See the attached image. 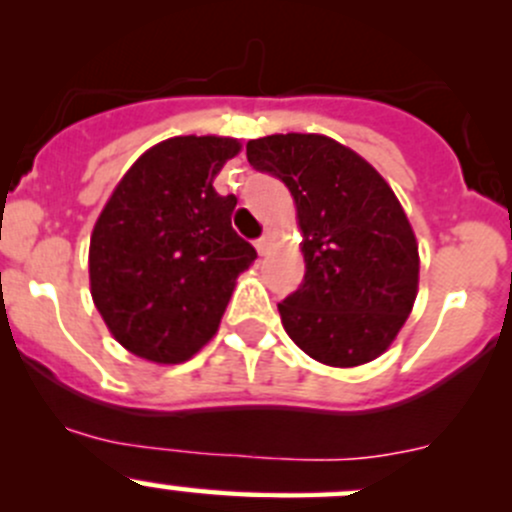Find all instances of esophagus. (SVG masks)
Here are the masks:
<instances>
[{"label": "esophagus", "mask_w": 512, "mask_h": 512, "mask_svg": "<svg viewBox=\"0 0 512 512\" xmlns=\"http://www.w3.org/2000/svg\"><path fill=\"white\" fill-rule=\"evenodd\" d=\"M255 247H257V252H260V255H267V252H270V247H272V237L270 235H262L260 240L255 242Z\"/></svg>", "instance_id": "esophagus-1"}]
</instances>
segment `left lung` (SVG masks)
I'll list each match as a JSON object with an SVG mask.
<instances>
[{"label": "left lung", "mask_w": 512, "mask_h": 512, "mask_svg": "<svg viewBox=\"0 0 512 512\" xmlns=\"http://www.w3.org/2000/svg\"><path fill=\"white\" fill-rule=\"evenodd\" d=\"M247 160L280 178L297 205L304 280L277 304L289 339L327 366L374 361L418 292V242L394 190L352 148L319 133L257 138Z\"/></svg>", "instance_id": "8db88e82"}]
</instances>
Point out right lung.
<instances>
[{
  "label": "right lung",
  "instance_id": "obj_1",
  "mask_svg": "<svg viewBox=\"0 0 512 512\" xmlns=\"http://www.w3.org/2000/svg\"><path fill=\"white\" fill-rule=\"evenodd\" d=\"M240 153L235 138L175 136L143 153L98 215L91 297L116 342L180 364L218 332L240 272L257 252L232 230L235 195L213 180Z\"/></svg>",
  "mask_w": 512,
  "mask_h": 512
}]
</instances>
